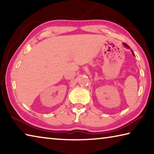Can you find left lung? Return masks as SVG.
Returning <instances> with one entry per match:
<instances>
[{"label":"left lung","mask_w":154,"mask_h":154,"mask_svg":"<svg viewBox=\"0 0 154 154\" xmlns=\"http://www.w3.org/2000/svg\"><path fill=\"white\" fill-rule=\"evenodd\" d=\"M123 45L125 46V47H126V48H128V49H130V47L128 46V45H127V44H126V43H123ZM130 50H131V51H132V55H133V56H134V52H133V51H132V49H130Z\"/></svg>","instance_id":"left-lung-1"}]
</instances>
